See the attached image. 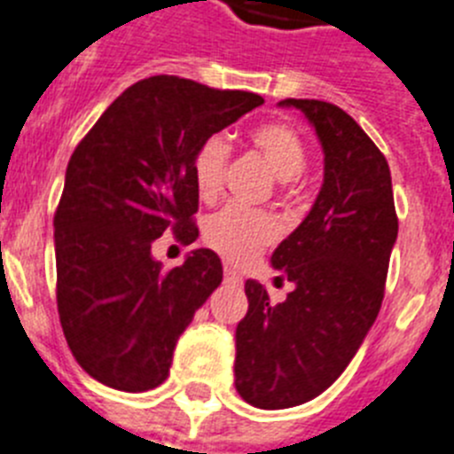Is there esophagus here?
<instances>
[{
  "label": "esophagus",
  "instance_id": "34e87169",
  "mask_svg": "<svg viewBox=\"0 0 454 454\" xmlns=\"http://www.w3.org/2000/svg\"><path fill=\"white\" fill-rule=\"evenodd\" d=\"M223 278H226V283H231V286H242V276L228 265L223 267Z\"/></svg>",
  "mask_w": 454,
  "mask_h": 454
}]
</instances>
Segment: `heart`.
I'll return each instance as SVG.
<instances>
[{"label":"heart","mask_w":454,"mask_h":454,"mask_svg":"<svg viewBox=\"0 0 454 454\" xmlns=\"http://www.w3.org/2000/svg\"><path fill=\"white\" fill-rule=\"evenodd\" d=\"M249 144L278 183L297 180L309 164V148L301 134L286 123H262L251 129ZM228 161V141L223 134H212L194 155V183L203 200L216 199L222 192L223 171ZM205 242L231 262H247L270 247L276 238V222L267 212L244 210L226 205L207 216L203 228Z\"/></svg>","instance_id":"1"}]
</instances>
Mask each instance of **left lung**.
<instances>
[{
	"instance_id": "obj_1",
	"label": "left lung",
	"mask_w": 454,
	"mask_h": 454,
	"mask_svg": "<svg viewBox=\"0 0 454 454\" xmlns=\"http://www.w3.org/2000/svg\"><path fill=\"white\" fill-rule=\"evenodd\" d=\"M325 151V183L309 216L271 255L293 293L274 303L244 283L249 310L235 331V388L258 409H287L326 391L349 365L384 299L397 239L388 161L361 125L322 100L287 98Z\"/></svg>"
}]
</instances>
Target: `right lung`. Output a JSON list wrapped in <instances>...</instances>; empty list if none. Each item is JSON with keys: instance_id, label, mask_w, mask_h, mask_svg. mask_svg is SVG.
<instances>
[{"instance_id": "1", "label": "right lung", "mask_w": 454, "mask_h": 454, "mask_svg": "<svg viewBox=\"0 0 454 454\" xmlns=\"http://www.w3.org/2000/svg\"><path fill=\"white\" fill-rule=\"evenodd\" d=\"M262 102L155 74L125 89L74 148L54 215L57 309L70 352L100 384L144 393L168 377L223 270L210 249L161 270L153 242L167 231L199 238L196 151Z\"/></svg>"}]
</instances>
